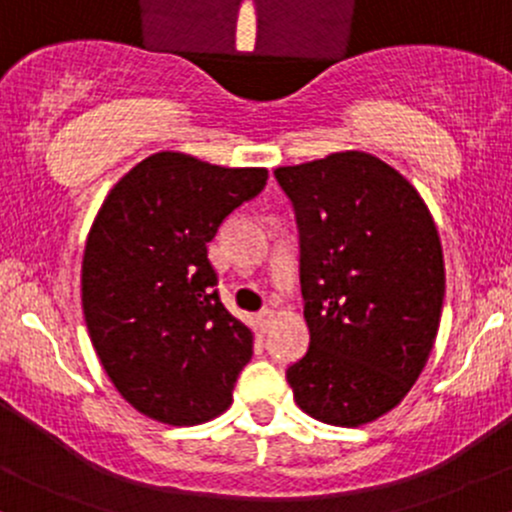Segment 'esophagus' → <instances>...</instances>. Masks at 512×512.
<instances>
[{
    "instance_id": "34e87169",
    "label": "esophagus",
    "mask_w": 512,
    "mask_h": 512,
    "mask_svg": "<svg viewBox=\"0 0 512 512\" xmlns=\"http://www.w3.org/2000/svg\"><path fill=\"white\" fill-rule=\"evenodd\" d=\"M273 317H276V312H273L271 307H266V310L258 312V322H261V327H263V329H268V324L273 322Z\"/></svg>"
}]
</instances>
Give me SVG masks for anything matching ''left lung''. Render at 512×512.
Segmentation results:
<instances>
[{
	"instance_id": "obj_1",
	"label": "left lung",
	"mask_w": 512,
	"mask_h": 512,
	"mask_svg": "<svg viewBox=\"0 0 512 512\" xmlns=\"http://www.w3.org/2000/svg\"><path fill=\"white\" fill-rule=\"evenodd\" d=\"M300 232L310 349L288 366L295 403L359 427L422 373L439 329L444 258L432 214L403 175L364 151L276 168Z\"/></svg>"
}]
</instances>
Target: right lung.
<instances>
[{"mask_svg":"<svg viewBox=\"0 0 512 512\" xmlns=\"http://www.w3.org/2000/svg\"><path fill=\"white\" fill-rule=\"evenodd\" d=\"M266 180V168L161 151L97 212L82 258L87 332L114 388L153 420L200 425L232 403L254 334L219 300L207 244Z\"/></svg>","mask_w":512,"mask_h":512,"instance_id":"add662e5","label":"right lung"}]
</instances>
